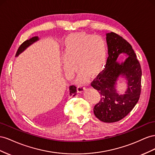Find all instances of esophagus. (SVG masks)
Instances as JSON below:
<instances>
[{
  "label": "esophagus",
  "instance_id": "esophagus-1",
  "mask_svg": "<svg viewBox=\"0 0 155 155\" xmlns=\"http://www.w3.org/2000/svg\"><path fill=\"white\" fill-rule=\"evenodd\" d=\"M85 90V87L84 86H78V87H77V91H78V92H79V93H82V92H83Z\"/></svg>",
  "mask_w": 155,
  "mask_h": 155
}]
</instances>
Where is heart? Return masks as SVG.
I'll list each match as a JSON object with an SVG mask.
<instances>
[{"mask_svg": "<svg viewBox=\"0 0 155 155\" xmlns=\"http://www.w3.org/2000/svg\"><path fill=\"white\" fill-rule=\"evenodd\" d=\"M63 68L66 73H71L75 64L79 68L78 82L85 81L87 76L99 74L107 61V43L103 37L85 32L69 34L63 41Z\"/></svg>", "mask_w": 155, "mask_h": 155, "instance_id": "1", "label": "heart"}]
</instances>
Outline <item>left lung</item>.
I'll use <instances>...</instances> for the list:
<instances>
[{"label": "left lung", "instance_id": "1", "mask_svg": "<svg viewBox=\"0 0 155 155\" xmlns=\"http://www.w3.org/2000/svg\"><path fill=\"white\" fill-rule=\"evenodd\" d=\"M107 41L108 57L105 68L91 82V86L101 95L100 101L94 108L95 116L101 121L114 123L127 116L138 103L141 94V68L131 45L125 39L112 32L107 34ZM120 54L129 57L119 64L116 61ZM120 75L127 81V90L123 95L114 89Z\"/></svg>", "mask_w": 155, "mask_h": 155}]
</instances>
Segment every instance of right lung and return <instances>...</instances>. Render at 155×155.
Returning a JSON list of instances; mask_svg holds the SVG:
<instances>
[{"instance_id":"1","label":"right lung","mask_w":155,"mask_h":155,"mask_svg":"<svg viewBox=\"0 0 155 155\" xmlns=\"http://www.w3.org/2000/svg\"><path fill=\"white\" fill-rule=\"evenodd\" d=\"M39 38L37 36H35L34 38H32L31 39H28V40H26L25 41H24L21 45L19 46L18 50H17L15 56H18L20 53H21L24 50H25L26 48H27L29 45H30L31 44H32L33 43H34L35 41H36L37 40H38ZM69 94L70 95H73L74 96L76 95V92H77V87L75 86L72 85L69 87Z\"/></svg>"}]
</instances>
